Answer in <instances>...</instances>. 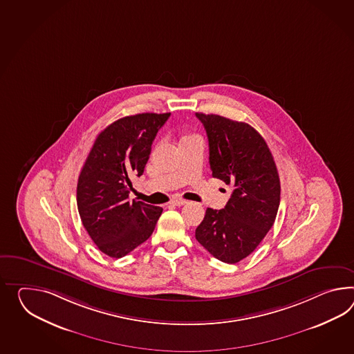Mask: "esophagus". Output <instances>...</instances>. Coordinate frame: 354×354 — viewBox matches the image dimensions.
<instances>
[{"mask_svg": "<svg viewBox=\"0 0 354 354\" xmlns=\"http://www.w3.org/2000/svg\"><path fill=\"white\" fill-rule=\"evenodd\" d=\"M185 203H187V201H184V199H173V205H175V206H183V205H185Z\"/></svg>", "mask_w": 354, "mask_h": 354, "instance_id": "esophagus-1", "label": "esophagus"}]
</instances>
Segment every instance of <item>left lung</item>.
<instances>
[{"label": "left lung", "instance_id": "1", "mask_svg": "<svg viewBox=\"0 0 354 354\" xmlns=\"http://www.w3.org/2000/svg\"><path fill=\"white\" fill-rule=\"evenodd\" d=\"M207 133L212 176L232 185L223 209L207 208L196 239L225 263H236L259 247L274 225L280 179L265 139L250 124L197 113Z\"/></svg>", "mask_w": 354, "mask_h": 354}]
</instances>
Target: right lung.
<instances>
[{
	"mask_svg": "<svg viewBox=\"0 0 354 354\" xmlns=\"http://www.w3.org/2000/svg\"><path fill=\"white\" fill-rule=\"evenodd\" d=\"M170 113H138L113 121L95 138L80 171L77 203L98 250L121 259L146 241L162 208L129 201L131 175L140 176L157 131Z\"/></svg>",
	"mask_w": 354,
	"mask_h": 354,
	"instance_id": "1",
	"label": "right lung"
}]
</instances>
